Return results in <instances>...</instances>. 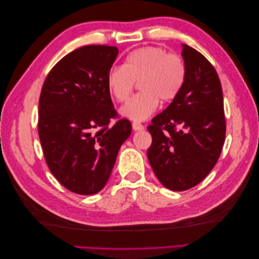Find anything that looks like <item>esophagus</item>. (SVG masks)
I'll use <instances>...</instances> for the list:
<instances>
[{
	"mask_svg": "<svg viewBox=\"0 0 259 259\" xmlns=\"http://www.w3.org/2000/svg\"><path fill=\"white\" fill-rule=\"evenodd\" d=\"M133 129L135 131H140V130H144L145 126L142 125L140 122H137V121H135V122H133Z\"/></svg>",
	"mask_w": 259,
	"mask_h": 259,
	"instance_id": "1",
	"label": "esophagus"
}]
</instances>
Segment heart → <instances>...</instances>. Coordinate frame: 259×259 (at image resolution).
<instances>
[{
    "mask_svg": "<svg viewBox=\"0 0 259 259\" xmlns=\"http://www.w3.org/2000/svg\"><path fill=\"white\" fill-rule=\"evenodd\" d=\"M186 76V63L178 54L145 47L131 52L122 67L109 71L107 88L114 100L123 102L133 92L134 82H139L141 93L121 107L120 113L131 120L144 121L156 111L159 101L168 103L179 95Z\"/></svg>",
    "mask_w": 259,
    "mask_h": 259,
    "instance_id": "b5f03b06",
    "label": "heart"
}]
</instances>
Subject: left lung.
Masks as SVG:
<instances>
[{
	"instance_id": "left-lung-1",
	"label": "left lung",
	"mask_w": 259,
	"mask_h": 259,
	"mask_svg": "<svg viewBox=\"0 0 259 259\" xmlns=\"http://www.w3.org/2000/svg\"><path fill=\"white\" fill-rule=\"evenodd\" d=\"M184 88L148 130L152 144L148 160L158 180L174 191L190 189L218 161L226 135L221 80L211 63L187 45Z\"/></svg>"
}]
</instances>
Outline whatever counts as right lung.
Segmentation results:
<instances>
[{
	"label": "right lung",
	"instance_id": "obj_1",
	"mask_svg": "<svg viewBox=\"0 0 259 259\" xmlns=\"http://www.w3.org/2000/svg\"><path fill=\"white\" fill-rule=\"evenodd\" d=\"M118 49L85 46L54 65L38 101V137L54 177L74 194L95 195L106 186L131 123L117 117L107 75Z\"/></svg>",
	"mask_w": 259,
	"mask_h": 259
}]
</instances>
